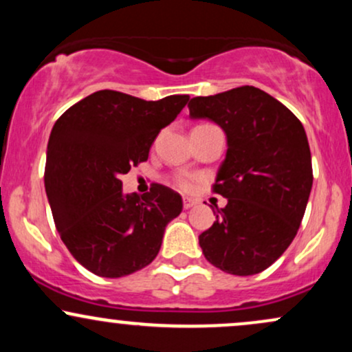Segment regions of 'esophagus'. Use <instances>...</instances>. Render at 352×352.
Masks as SVG:
<instances>
[{"label":"esophagus","mask_w":352,"mask_h":352,"mask_svg":"<svg viewBox=\"0 0 352 352\" xmlns=\"http://www.w3.org/2000/svg\"><path fill=\"white\" fill-rule=\"evenodd\" d=\"M195 205H197V200L188 199V197H185V199H184V208H185V210H188V208L195 207Z\"/></svg>","instance_id":"1"}]
</instances>
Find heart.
<instances>
[{"label": "heart", "mask_w": 352, "mask_h": 352, "mask_svg": "<svg viewBox=\"0 0 352 352\" xmlns=\"http://www.w3.org/2000/svg\"><path fill=\"white\" fill-rule=\"evenodd\" d=\"M173 184L182 190H190L193 185V179L190 175H185V173H179V175L173 177Z\"/></svg>", "instance_id": "obj_1"}]
</instances>
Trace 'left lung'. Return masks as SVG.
I'll return each mask as SVG.
<instances>
[{
    "instance_id": "left-lung-1",
    "label": "left lung",
    "mask_w": 352,
    "mask_h": 352,
    "mask_svg": "<svg viewBox=\"0 0 352 352\" xmlns=\"http://www.w3.org/2000/svg\"><path fill=\"white\" fill-rule=\"evenodd\" d=\"M192 119L227 134L228 151L212 190L228 204L199 236L205 258L236 276L261 273L292 245L313 187L305 127L280 100L241 86L188 102Z\"/></svg>"
}]
</instances>
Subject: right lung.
Masks as SVG:
<instances>
[{
  "mask_svg": "<svg viewBox=\"0 0 352 352\" xmlns=\"http://www.w3.org/2000/svg\"><path fill=\"white\" fill-rule=\"evenodd\" d=\"M188 96L144 100L98 91L56 120L47 142L44 187L60 240L84 268L120 278L152 263L182 197L152 184L124 195L120 177L148 159L155 137Z\"/></svg>",
  "mask_w": 352,
  "mask_h": 352,
  "instance_id": "obj_1",
  "label": "right lung"
}]
</instances>
